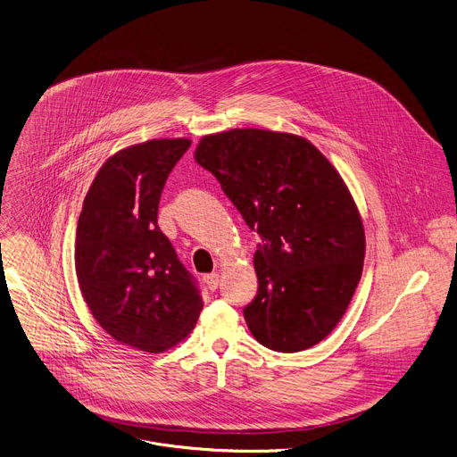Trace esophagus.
Instances as JSON below:
<instances>
[{"instance_id":"1","label":"esophagus","mask_w":457,"mask_h":457,"mask_svg":"<svg viewBox=\"0 0 457 457\" xmlns=\"http://www.w3.org/2000/svg\"><path fill=\"white\" fill-rule=\"evenodd\" d=\"M219 279H220V276H219L217 272H212V274H206V276H204V283H206V287H208L212 292L219 288Z\"/></svg>"}]
</instances>
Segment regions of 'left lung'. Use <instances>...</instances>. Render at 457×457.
Wrapping results in <instances>:
<instances>
[{
    "label": "left lung",
    "instance_id": "left-lung-1",
    "mask_svg": "<svg viewBox=\"0 0 457 457\" xmlns=\"http://www.w3.org/2000/svg\"><path fill=\"white\" fill-rule=\"evenodd\" d=\"M258 231L253 337L278 353L322 342L361 279L365 229L331 162L306 138L258 128L204 135L194 154Z\"/></svg>",
    "mask_w": 457,
    "mask_h": 457
}]
</instances>
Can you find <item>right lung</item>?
<instances>
[{
    "label": "right lung",
    "instance_id": "right-lung-1",
    "mask_svg": "<svg viewBox=\"0 0 457 457\" xmlns=\"http://www.w3.org/2000/svg\"><path fill=\"white\" fill-rule=\"evenodd\" d=\"M188 138H153L112 154L96 174L76 228L74 265L97 324L119 344L163 353L203 310L194 278L160 231L163 185Z\"/></svg>",
    "mask_w": 457,
    "mask_h": 457
}]
</instances>
